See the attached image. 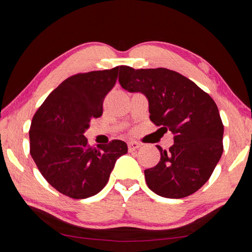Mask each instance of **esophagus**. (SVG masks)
Returning <instances> with one entry per match:
<instances>
[{"instance_id": "1", "label": "esophagus", "mask_w": 252, "mask_h": 252, "mask_svg": "<svg viewBox=\"0 0 252 252\" xmlns=\"http://www.w3.org/2000/svg\"><path fill=\"white\" fill-rule=\"evenodd\" d=\"M140 147H141V144H138L136 142H129V143H127V149H129L130 153L136 151V149L140 148Z\"/></svg>"}]
</instances>
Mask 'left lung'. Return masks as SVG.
Segmentation results:
<instances>
[{
    "mask_svg": "<svg viewBox=\"0 0 252 252\" xmlns=\"http://www.w3.org/2000/svg\"><path fill=\"white\" fill-rule=\"evenodd\" d=\"M119 82L131 93L145 95L151 120L174 134L169 151L157 146L158 164L144 171L147 186L165 198L194 194L223 153L224 126L215 100L189 79L165 68L120 66Z\"/></svg>",
    "mask_w": 252,
    "mask_h": 252,
    "instance_id": "8db88e82",
    "label": "left lung"
}]
</instances>
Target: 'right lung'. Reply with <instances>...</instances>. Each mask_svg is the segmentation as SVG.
I'll use <instances>...</instances> for the list:
<instances>
[{"label": "right lung", "mask_w": 252, "mask_h": 252, "mask_svg": "<svg viewBox=\"0 0 252 252\" xmlns=\"http://www.w3.org/2000/svg\"><path fill=\"white\" fill-rule=\"evenodd\" d=\"M120 67L78 73L47 96L32 118L30 155L56 190L73 199L104 189L117 159L127 153L120 140L89 146L83 134L93 118L103 114V101L115 87Z\"/></svg>", "instance_id": "add662e5"}]
</instances>
